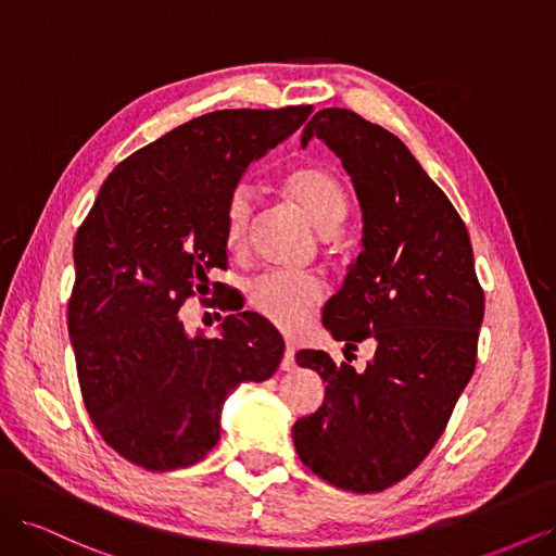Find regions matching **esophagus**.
Here are the masks:
<instances>
[{"mask_svg":"<svg viewBox=\"0 0 556 556\" xmlns=\"http://www.w3.org/2000/svg\"><path fill=\"white\" fill-rule=\"evenodd\" d=\"M294 352H296L294 343H290V341H288V345H285L282 362H280V368H282V371H294V366H296V362H294Z\"/></svg>","mask_w":556,"mask_h":556,"instance_id":"1","label":"esophagus"}]
</instances>
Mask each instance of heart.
I'll return each instance as SVG.
<instances>
[{
	"label": "heart",
	"mask_w": 556,
	"mask_h": 556,
	"mask_svg": "<svg viewBox=\"0 0 556 556\" xmlns=\"http://www.w3.org/2000/svg\"><path fill=\"white\" fill-rule=\"evenodd\" d=\"M285 192L319 231H333L343 223L348 211L345 192L341 182L319 166H299L290 172L285 178ZM252 206H255V199L248 185H239L229 194L225 208V241L231 250H239L248 239ZM323 299L325 282L315 276L268 271L257 276L248 288L250 306L282 331H299L304 327Z\"/></svg>",
	"instance_id": "heart-1"
}]
</instances>
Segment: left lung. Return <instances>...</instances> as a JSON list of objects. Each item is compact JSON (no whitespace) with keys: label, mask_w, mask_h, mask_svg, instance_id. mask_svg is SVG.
Masks as SVG:
<instances>
[{"label":"left lung","mask_w":556,"mask_h":556,"mask_svg":"<svg viewBox=\"0 0 556 556\" xmlns=\"http://www.w3.org/2000/svg\"><path fill=\"white\" fill-rule=\"evenodd\" d=\"M323 139L362 208V252L323 325L345 348L376 341L364 371L325 350L296 364L327 382L292 427L299 459L357 494L382 492L422 464L476 371L484 294L466 225L399 137L348 109H323L301 143Z\"/></svg>","instance_id":"obj_1"}]
</instances>
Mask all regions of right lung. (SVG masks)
I'll return each mask as SVG.
<instances>
[{
	"label": "right lung",
	"mask_w": 556,
	"mask_h": 556,
	"mask_svg": "<svg viewBox=\"0 0 556 556\" xmlns=\"http://www.w3.org/2000/svg\"><path fill=\"white\" fill-rule=\"evenodd\" d=\"M311 111L199 115L117 164L80 225L66 327L92 425L127 462H201L220 441L227 396L276 374L285 341L266 317L227 315L206 339L185 331L178 311L227 268L225 208L248 164Z\"/></svg>",
	"instance_id": "add662e5"
}]
</instances>
